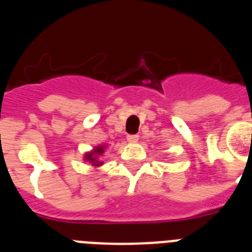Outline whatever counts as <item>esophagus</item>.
<instances>
[{"instance_id":"obj_1","label":"esophagus","mask_w":252,"mask_h":252,"mask_svg":"<svg viewBox=\"0 0 252 252\" xmlns=\"http://www.w3.org/2000/svg\"><path fill=\"white\" fill-rule=\"evenodd\" d=\"M139 140V135H127V141L131 144H135Z\"/></svg>"}]
</instances>
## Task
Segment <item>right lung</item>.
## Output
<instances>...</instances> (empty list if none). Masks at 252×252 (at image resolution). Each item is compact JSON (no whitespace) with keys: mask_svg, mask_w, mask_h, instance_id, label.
<instances>
[{"mask_svg":"<svg viewBox=\"0 0 252 252\" xmlns=\"http://www.w3.org/2000/svg\"><path fill=\"white\" fill-rule=\"evenodd\" d=\"M104 150H106V145H98L94 146L91 151H87L84 154L83 160L84 161H88L92 166L94 168H99L101 165H103V161L99 160V158L102 157L104 154Z\"/></svg>","mask_w":252,"mask_h":252,"instance_id":"right-lung-1","label":"right lung"}]
</instances>
